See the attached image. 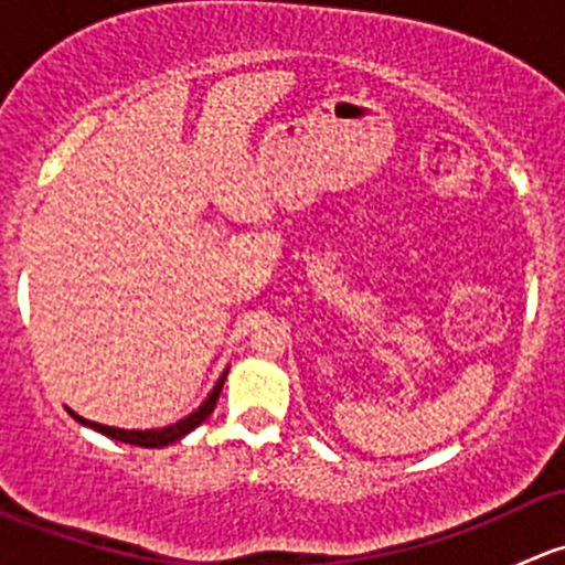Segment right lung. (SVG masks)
Here are the masks:
<instances>
[{
  "mask_svg": "<svg viewBox=\"0 0 565 565\" xmlns=\"http://www.w3.org/2000/svg\"><path fill=\"white\" fill-rule=\"evenodd\" d=\"M226 372H230V369H226ZM226 372L221 374L218 383H215V385H213V391L207 393V398H204V402L199 404V407L193 409L191 415H185V418H180V420H177V424L161 426V429H119V426L95 424V420L82 418V415L73 413V409H67V413H71L73 418L78 420V424L89 426V429L100 431V435L111 437V440L130 443V446H141V448H163V446H172V443L182 440V437H185L188 431H193V429H196L199 424H204V420L210 418V413H213V409H215V402H218V396H221V388H224Z\"/></svg>",
  "mask_w": 565,
  "mask_h": 565,
  "instance_id": "obj_1",
  "label": "right lung"
}]
</instances>
